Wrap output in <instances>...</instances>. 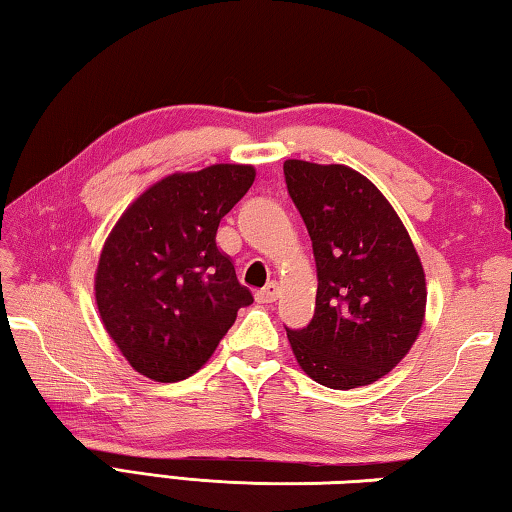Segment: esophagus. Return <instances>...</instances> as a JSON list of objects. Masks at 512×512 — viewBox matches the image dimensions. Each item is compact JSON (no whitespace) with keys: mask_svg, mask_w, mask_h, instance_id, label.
Listing matches in <instances>:
<instances>
[{"mask_svg":"<svg viewBox=\"0 0 512 512\" xmlns=\"http://www.w3.org/2000/svg\"><path fill=\"white\" fill-rule=\"evenodd\" d=\"M277 296H280V287H277L275 282H268L264 289H259L257 293H255V298H257V302H275L277 300Z\"/></svg>","mask_w":512,"mask_h":512,"instance_id":"34e87169","label":"esophagus"}]
</instances>
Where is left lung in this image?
<instances>
[{"label":"left lung","mask_w":512,"mask_h":512,"mask_svg":"<svg viewBox=\"0 0 512 512\" xmlns=\"http://www.w3.org/2000/svg\"><path fill=\"white\" fill-rule=\"evenodd\" d=\"M314 246L311 323L287 336L300 368L336 391L391 372L420 334L427 284L409 232L384 194L345 164L284 162Z\"/></svg>","instance_id":"8db88e82"}]
</instances>
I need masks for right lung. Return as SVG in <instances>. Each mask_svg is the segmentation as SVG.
<instances>
[{
  "mask_svg": "<svg viewBox=\"0 0 512 512\" xmlns=\"http://www.w3.org/2000/svg\"><path fill=\"white\" fill-rule=\"evenodd\" d=\"M253 180L250 164L173 173L112 228L94 296L103 327L140 375L162 384L192 377L253 302L216 246L221 219Z\"/></svg>",
  "mask_w": 512,
  "mask_h": 512,
  "instance_id": "right-lung-1",
  "label": "right lung"
}]
</instances>
